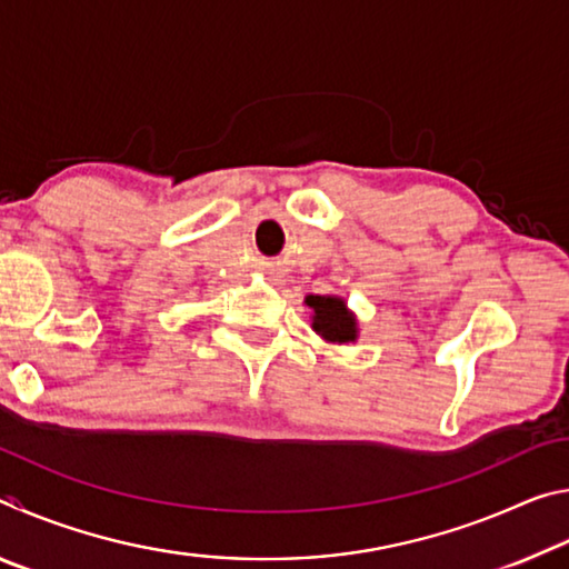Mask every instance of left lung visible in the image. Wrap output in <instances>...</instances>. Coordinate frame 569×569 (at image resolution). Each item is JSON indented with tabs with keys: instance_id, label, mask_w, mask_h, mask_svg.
<instances>
[{
	"instance_id": "8db88e82",
	"label": "left lung",
	"mask_w": 569,
	"mask_h": 569,
	"mask_svg": "<svg viewBox=\"0 0 569 569\" xmlns=\"http://www.w3.org/2000/svg\"><path fill=\"white\" fill-rule=\"evenodd\" d=\"M313 308V331L331 343H349L356 339V319L346 311V303L336 296H308Z\"/></svg>"
}]
</instances>
